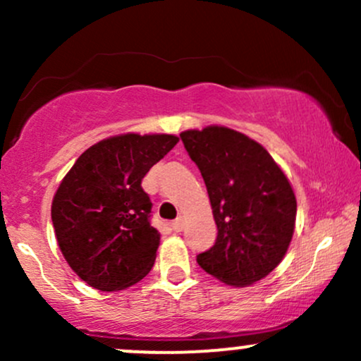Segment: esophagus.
Returning a JSON list of instances; mask_svg holds the SVG:
<instances>
[{
  "label": "esophagus",
  "instance_id": "obj_1",
  "mask_svg": "<svg viewBox=\"0 0 361 361\" xmlns=\"http://www.w3.org/2000/svg\"><path fill=\"white\" fill-rule=\"evenodd\" d=\"M173 229H175L176 233H181V231L185 229V219L183 217H178L176 221H173Z\"/></svg>",
  "mask_w": 361,
  "mask_h": 361
}]
</instances>
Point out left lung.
<instances>
[{
    "mask_svg": "<svg viewBox=\"0 0 361 361\" xmlns=\"http://www.w3.org/2000/svg\"><path fill=\"white\" fill-rule=\"evenodd\" d=\"M204 178L217 239L197 263L231 287H250L285 258L297 200L287 175L261 144L224 126L180 134Z\"/></svg>",
    "mask_w": 361,
    "mask_h": 361,
    "instance_id": "8db88e82",
    "label": "left lung"
}]
</instances>
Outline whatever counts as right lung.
<instances>
[{"mask_svg": "<svg viewBox=\"0 0 361 361\" xmlns=\"http://www.w3.org/2000/svg\"><path fill=\"white\" fill-rule=\"evenodd\" d=\"M173 134L111 135L93 144L62 178L51 215L57 244L90 287L117 292L151 271L161 234L149 222L140 181L176 146Z\"/></svg>", "mask_w": 361, "mask_h": 361, "instance_id": "add662e5", "label": "right lung"}]
</instances>
